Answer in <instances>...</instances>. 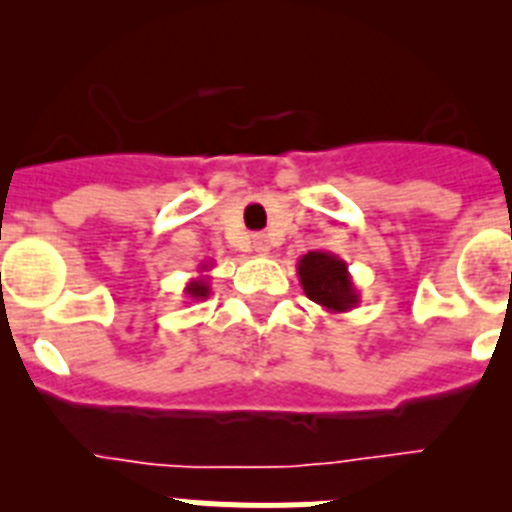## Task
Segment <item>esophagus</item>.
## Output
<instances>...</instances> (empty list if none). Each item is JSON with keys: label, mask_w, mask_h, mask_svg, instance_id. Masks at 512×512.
Returning <instances> with one entry per match:
<instances>
[{"label": "esophagus", "mask_w": 512, "mask_h": 512, "mask_svg": "<svg viewBox=\"0 0 512 512\" xmlns=\"http://www.w3.org/2000/svg\"><path fill=\"white\" fill-rule=\"evenodd\" d=\"M253 251L256 253H261V256H266V253L271 251V243H269V238H266V235H253Z\"/></svg>", "instance_id": "1"}]
</instances>
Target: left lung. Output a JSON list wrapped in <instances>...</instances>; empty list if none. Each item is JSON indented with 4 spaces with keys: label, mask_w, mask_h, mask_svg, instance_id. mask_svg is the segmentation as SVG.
<instances>
[{
    "label": "left lung",
    "mask_w": 512,
    "mask_h": 512,
    "mask_svg": "<svg viewBox=\"0 0 512 512\" xmlns=\"http://www.w3.org/2000/svg\"><path fill=\"white\" fill-rule=\"evenodd\" d=\"M297 277L305 295L330 315L354 310L361 302L359 289L348 274V264L338 259L336 253L307 251L297 261Z\"/></svg>",
    "instance_id": "8db88e82"
}]
</instances>
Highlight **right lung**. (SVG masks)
Here are the masks:
<instances>
[{
  "instance_id": "add662e5",
  "label": "right lung",
  "mask_w": 512,
  "mask_h": 512,
  "mask_svg": "<svg viewBox=\"0 0 512 512\" xmlns=\"http://www.w3.org/2000/svg\"><path fill=\"white\" fill-rule=\"evenodd\" d=\"M207 271H210V264H202L200 277H194L187 282L184 295H187L189 300H207V297H210V277H207Z\"/></svg>"
}]
</instances>
